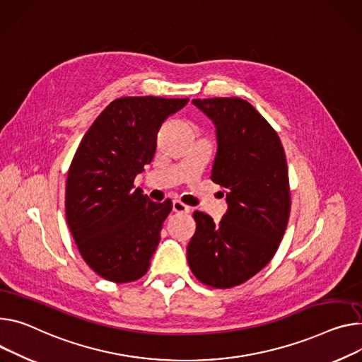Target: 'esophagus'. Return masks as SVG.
Masks as SVG:
<instances>
[{"instance_id":"obj_1","label":"esophagus","mask_w":362,"mask_h":362,"mask_svg":"<svg viewBox=\"0 0 362 362\" xmlns=\"http://www.w3.org/2000/svg\"><path fill=\"white\" fill-rule=\"evenodd\" d=\"M173 210H174L175 213H189V207L185 206L184 203H181L180 200H175V202L173 203Z\"/></svg>"}]
</instances>
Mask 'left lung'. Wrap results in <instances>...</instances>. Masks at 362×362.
<instances>
[{
    "mask_svg": "<svg viewBox=\"0 0 362 362\" xmlns=\"http://www.w3.org/2000/svg\"><path fill=\"white\" fill-rule=\"evenodd\" d=\"M192 104L214 123L217 153L211 181L225 188L228 211L218 223L192 214L196 233L188 265L203 284L239 286L276 252L290 216V185L280 137L254 105L242 98H204Z\"/></svg>",
    "mask_w": 362,
    "mask_h": 362,
    "instance_id": "left-lung-1",
    "label": "left lung"
}]
</instances>
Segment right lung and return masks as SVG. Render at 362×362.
I'll return each mask as SVG.
<instances>
[{
	"instance_id": "right-lung-1",
	"label": "right lung",
	"mask_w": 362,
	"mask_h": 362,
	"mask_svg": "<svg viewBox=\"0 0 362 362\" xmlns=\"http://www.w3.org/2000/svg\"><path fill=\"white\" fill-rule=\"evenodd\" d=\"M187 103L117 98L76 149L66 178V221L81 257L108 281H136L149 269L173 203L152 202L142 189H133V181L155 155L160 124Z\"/></svg>"
}]
</instances>
